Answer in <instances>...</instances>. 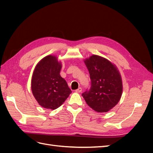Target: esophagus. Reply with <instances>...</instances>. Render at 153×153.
<instances>
[{"mask_svg": "<svg viewBox=\"0 0 153 153\" xmlns=\"http://www.w3.org/2000/svg\"><path fill=\"white\" fill-rule=\"evenodd\" d=\"M82 88H81V87H79V88H78V89H76V90L75 91V92H77V93H80V92H82Z\"/></svg>", "mask_w": 153, "mask_h": 153, "instance_id": "obj_1", "label": "esophagus"}]
</instances>
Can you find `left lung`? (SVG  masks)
Returning <instances> with one entry per match:
<instances>
[{"instance_id": "left-lung-1", "label": "left lung", "mask_w": 153, "mask_h": 153, "mask_svg": "<svg viewBox=\"0 0 153 153\" xmlns=\"http://www.w3.org/2000/svg\"><path fill=\"white\" fill-rule=\"evenodd\" d=\"M90 74L91 89L82 94L87 104L98 112H107L121 100L123 81L117 67L100 55L84 59Z\"/></svg>"}]
</instances>
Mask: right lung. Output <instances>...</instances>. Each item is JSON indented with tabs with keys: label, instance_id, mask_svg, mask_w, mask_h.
<instances>
[{
	"label": "right lung",
	"instance_id": "obj_1",
	"mask_svg": "<svg viewBox=\"0 0 153 153\" xmlns=\"http://www.w3.org/2000/svg\"><path fill=\"white\" fill-rule=\"evenodd\" d=\"M62 63L49 55L36 64L31 79V90L37 102L43 108H59L71 93L66 81L60 75Z\"/></svg>",
	"mask_w": 153,
	"mask_h": 153
}]
</instances>
